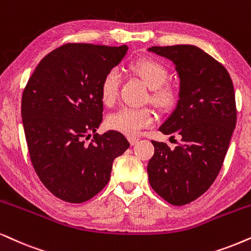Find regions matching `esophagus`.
I'll return each mask as SVG.
<instances>
[{
    "instance_id": "esophagus-1",
    "label": "esophagus",
    "mask_w": 251,
    "mask_h": 251,
    "mask_svg": "<svg viewBox=\"0 0 251 251\" xmlns=\"http://www.w3.org/2000/svg\"><path fill=\"white\" fill-rule=\"evenodd\" d=\"M128 141L132 146H134L139 142V138H135V136H128Z\"/></svg>"
}]
</instances>
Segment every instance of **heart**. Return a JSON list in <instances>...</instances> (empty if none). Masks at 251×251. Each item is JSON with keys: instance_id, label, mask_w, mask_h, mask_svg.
<instances>
[{"instance_id": "obj_1", "label": "heart", "mask_w": 251, "mask_h": 251, "mask_svg": "<svg viewBox=\"0 0 251 251\" xmlns=\"http://www.w3.org/2000/svg\"><path fill=\"white\" fill-rule=\"evenodd\" d=\"M128 69L151 88L149 100L160 109H169L176 102V94L173 87L167 84L168 69L162 62L151 58H142L129 63ZM120 77L118 72L111 69L104 75L100 85V100L104 105L112 106L118 98ZM155 123V113L151 107H123L111 113L106 118L110 129L124 135L134 136L141 129L151 127Z\"/></svg>"}]
</instances>
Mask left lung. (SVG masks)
Returning a JSON list of instances; mask_svg holds the SVG:
<instances>
[{
  "mask_svg": "<svg viewBox=\"0 0 251 251\" xmlns=\"http://www.w3.org/2000/svg\"><path fill=\"white\" fill-rule=\"evenodd\" d=\"M148 50L176 66L179 100L160 131L182 138L171 149L151 141L149 184L164 201L182 206L207 191L220 173L236 125L235 93L227 69L199 47L153 46Z\"/></svg>",
  "mask_w": 251,
  "mask_h": 251,
  "instance_id": "8db88e82",
  "label": "left lung"
}]
</instances>
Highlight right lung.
Instances as JSON below:
<instances>
[{"instance_id": "obj_1", "label": "right lung", "mask_w": 251, "mask_h": 251, "mask_svg": "<svg viewBox=\"0 0 251 251\" xmlns=\"http://www.w3.org/2000/svg\"><path fill=\"white\" fill-rule=\"evenodd\" d=\"M127 49L65 44L28 78L22 96L28 154L41 183L61 201L80 204L102 191L113 160L129 147L122 133H96L103 119L100 82Z\"/></svg>"}]
</instances>
